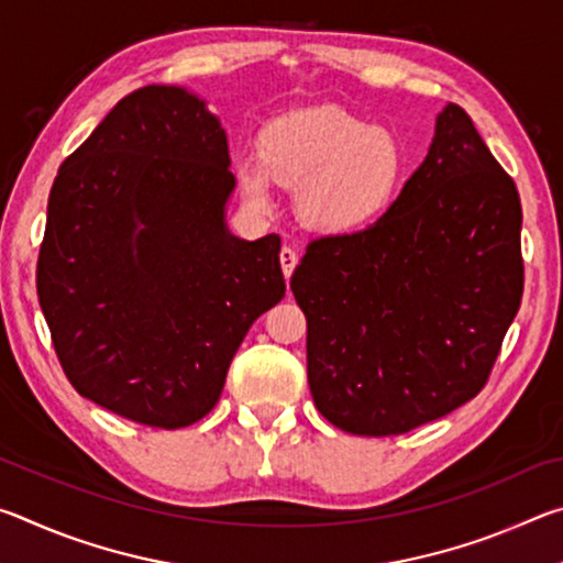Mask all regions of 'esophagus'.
I'll return each instance as SVG.
<instances>
[{"mask_svg":"<svg viewBox=\"0 0 563 563\" xmlns=\"http://www.w3.org/2000/svg\"><path fill=\"white\" fill-rule=\"evenodd\" d=\"M295 265H298V253L292 251L290 245H285L283 251H280V268H283V275H285V280L290 278L292 275V271H295Z\"/></svg>","mask_w":563,"mask_h":563,"instance_id":"1","label":"esophagus"}]
</instances>
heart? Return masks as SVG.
Wrapping results in <instances>:
<instances>
[{"instance_id": "b5f03b06", "label": "heart", "mask_w": 563, "mask_h": 563, "mask_svg": "<svg viewBox=\"0 0 563 563\" xmlns=\"http://www.w3.org/2000/svg\"><path fill=\"white\" fill-rule=\"evenodd\" d=\"M258 157L241 158L235 178L253 206L271 203L268 174L298 186L295 206L322 233H352L387 211L407 176L395 131L367 126L335 107L283 113L261 131Z\"/></svg>"}]
</instances>
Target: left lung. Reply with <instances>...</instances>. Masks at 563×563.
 Here are the masks:
<instances>
[{
	"mask_svg": "<svg viewBox=\"0 0 563 563\" xmlns=\"http://www.w3.org/2000/svg\"><path fill=\"white\" fill-rule=\"evenodd\" d=\"M290 290L312 399L342 432L405 434L482 393L523 292L521 203L462 107L387 213L308 243Z\"/></svg>",
	"mask_w": 563,
	"mask_h": 563,
	"instance_id": "8db88e82",
	"label": "left lung"
}]
</instances>
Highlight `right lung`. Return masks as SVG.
<instances>
[{"mask_svg": "<svg viewBox=\"0 0 563 563\" xmlns=\"http://www.w3.org/2000/svg\"><path fill=\"white\" fill-rule=\"evenodd\" d=\"M228 139L206 101L136 89L59 166L36 292L76 393L178 430L223 393L247 328L283 300L280 238H235Z\"/></svg>", "mask_w": 563, "mask_h": 563, "instance_id": "obj_1", "label": "right lung"}]
</instances>
